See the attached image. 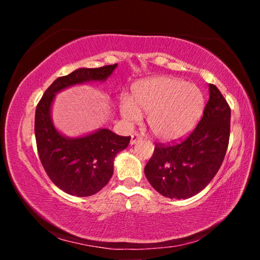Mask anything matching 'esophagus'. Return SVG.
I'll return each instance as SVG.
<instances>
[{
  "mask_svg": "<svg viewBox=\"0 0 260 260\" xmlns=\"http://www.w3.org/2000/svg\"><path fill=\"white\" fill-rule=\"evenodd\" d=\"M139 141H141V136L138 135V134H133L131 136V146H133V144H136L139 142Z\"/></svg>",
  "mask_w": 260,
  "mask_h": 260,
  "instance_id": "34e87169",
  "label": "esophagus"
}]
</instances>
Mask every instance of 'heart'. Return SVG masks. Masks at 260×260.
Listing matches in <instances>:
<instances>
[{
    "label": "heart",
    "mask_w": 260,
    "mask_h": 260,
    "mask_svg": "<svg viewBox=\"0 0 260 260\" xmlns=\"http://www.w3.org/2000/svg\"><path fill=\"white\" fill-rule=\"evenodd\" d=\"M205 108L202 90L179 78L156 76L132 86L131 100L121 99L119 111L127 124H134L147 113V125L162 142L186 138L199 124Z\"/></svg>",
    "instance_id": "obj_1"
}]
</instances>
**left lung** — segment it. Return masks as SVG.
Here are the masks:
<instances>
[{
  "label": "left lung",
  "mask_w": 260,
  "mask_h": 260,
  "mask_svg": "<svg viewBox=\"0 0 260 260\" xmlns=\"http://www.w3.org/2000/svg\"><path fill=\"white\" fill-rule=\"evenodd\" d=\"M195 131L177 146L156 144L144 167L155 190L167 199L186 200L208 186L225 158L231 128V109L214 85Z\"/></svg>",
  "instance_id": "1"
}]
</instances>
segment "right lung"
I'll list each match as a JSON object with an SVG mask.
<instances>
[{
  "mask_svg": "<svg viewBox=\"0 0 260 260\" xmlns=\"http://www.w3.org/2000/svg\"><path fill=\"white\" fill-rule=\"evenodd\" d=\"M117 67L80 68L57 78L37 107L34 131L40 160L51 181L70 195L86 197L99 192L111 179L114 158L128 146L131 136L117 135L104 127L77 138L67 136L52 121L56 94L77 85L105 82Z\"/></svg>",
  "mask_w": 260,
  "mask_h": 260,
  "instance_id": "obj_1",
  "label": "right lung"
}]
</instances>
